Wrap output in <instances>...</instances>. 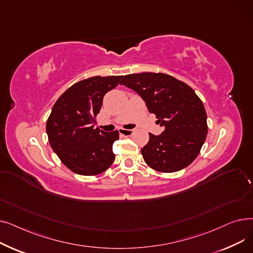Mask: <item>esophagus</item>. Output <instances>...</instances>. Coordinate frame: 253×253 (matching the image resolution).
Here are the masks:
<instances>
[{
    "label": "esophagus",
    "mask_w": 253,
    "mask_h": 253,
    "mask_svg": "<svg viewBox=\"0 0 253 253\" xmlns=\"http://www.w3.org/2000/svg\"><path fill=\"white\" fill-rule=\"evenodd\" d=\"M119 133L125 135V136H130L132 133H133V130L132 129H124V128H120L119 129Z\"/></svg>",
    "instance_id": "1"
}]
</instances>
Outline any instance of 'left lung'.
I'll use <instances>...</instances> for the list:
<instances>
[{"label":"left lung","instance_id":"left-lung-1","mask_svg":"<svg viewBox=\"0 0 253 253\" xmlns=\"http://www.w3.org/2000/svg\"><path fill=\"white\" fill-rule=\"evenodd\" d=\"M120 84L137 92L165 127L160 135L150 133L141 149L144 162L166 173L189 166L200 153L208 131L204 104L195 91L163 73L126 75Z\"/></svg>","mask_w":253,"mask_h":253}]
</instances>
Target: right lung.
<instances>
[{"label": "right lung", "mask_w": 253, "mask_h": 253, "mask_svg": "<svg viewBox=\"0 0 253 253\" xmlns=\"http://www.w3.org/2000/svg\"><path fill=\"white\" fill-rule=\"evenodd\" d=\"M122 76L92 77L71 86L54 103L46 132L52 150L70 170L80 175H96L115 160L113 144L119 132L95 128L102 99Z\"/></svg>", "instance_id": "right-lung-1"}]
</instances>
